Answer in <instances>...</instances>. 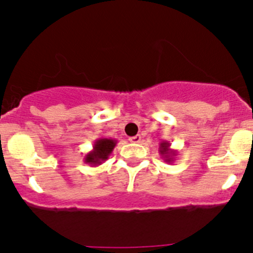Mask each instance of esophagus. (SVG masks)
<instances>
[{"mask_svg": "<svg viewBox=\"0 0 253 253\" xmlns=\"http://www.w3.org/2000/svg\"><path fill=\"white\" fill-rule=\"evenodd\" d=\"M128 141L131 142V143H139V142H141V136H139V134H136V136H132V137H129Z\"/></svg>", "mask_w": 253, "mask_h": 253, "instance_id": "1", "label": "esophagus"}]
</instances>
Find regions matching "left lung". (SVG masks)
I'll list each match as a JSON object with an SVG mask.
<instances>
[{"label": "left lung", "instance_id": "1", "mask_svg": "<svg viewBox=\"0 0 253 253\" xmlns=\"http://www.w3.org/2000/svg\"><path fill=\"white\" fill-rule=\"evenodd\" d=\"M159 154H161L162 158L164 159V162L167 163H171L174 162L176 156L175 149L170 148V143L168 141H163L159 143Z\"/></svg>", "mask_w": 253, "mask_h": 253}]
</instances>
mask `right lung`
<instances>
[{
	"mask_svg": "<svg viewBox=\"0 0 253 253\" xmlns=\"http://www.w3.org/2000/svg\"><path fill=\"white\" fill-rule=\"evenodd\" d=\"M116 143H117L116 139L105 138V137L97 138L96 141L94 142V146H92L91 151L85 156L84 162L91 167L100 166L102 162L109 159L110 154H111L112 151H114Z\"/></svg>",
	"mask_w": 253,
	"mask_h": 253,
	"instance_id": "right-lung-1",
	"label": "right lung"
}]
</instances>
